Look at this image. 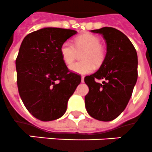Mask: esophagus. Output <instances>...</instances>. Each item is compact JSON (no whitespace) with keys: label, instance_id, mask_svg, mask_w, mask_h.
I'll return each instance as SVG.
<instances>
[{"label":"esophagus","instance_id":"34e87169","mask_svg":"<svg viewBox=\"0 0 152 152\" xmlns=\"http://www.w3.org/2000/svg\"><path fill=\"white\" fill-rule=\"evenodd\" d=\"M81 82H84V76H81Z\"/></svg>","mask_w":152,"mask_h":152}]
</instances>
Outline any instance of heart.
<instances>
[{"mask_svg": "<svg viewBox=\"0 0 152 152\" xmlns=\"http://www.w3.org/2000/svg\"><path fill=\"white\" fill-rule=\"evenodd\" d=\"M83 52V61H77L69 66V69L79 74L90 73L94 69L95 65L98 66L103 62L105 57L104 48L101 46V40L93 34H83L75 40V46L69 41L61 44L60 53L65 64L70 65L76 58L77 51Z\"/></svg>", "mask_w": 152, "mask_h": 152, "instance_id": "heart-1", "label": "heart"}]
</instances>
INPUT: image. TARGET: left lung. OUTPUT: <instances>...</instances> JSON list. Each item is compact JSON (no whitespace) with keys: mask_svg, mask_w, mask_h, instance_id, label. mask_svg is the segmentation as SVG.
<instances>
[{"mask_svg":"<svg viewBox=\"0 0 152 152\" xmlns=\"http://www.w3.org/2000/svg\"><path fill=\"white\" fill-rule=\"evenodd\" d=\"M103 36L107 52L97 72L86 76L89 87L85 106L91 117L108 122L124 111L137 80V54L129 38L118 29L103 27L91 30ZM97 79H103L102 84Z\"/></svg>","mask_w":152,"mask_h":152,"instance_id":"obj_1","label":"left lung"}]
</instances>
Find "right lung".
I'll list each match as a JSON object with an SVG mask.
<instances>
[{"instance_id":"obj_1","label":"right lung","mask_w":152,"mask_h":152,"mask_svg":"<svg viewBox=\"0 0 152 152\" xmlns=\"http://www.w3.org/2000/svg\"><path fill=\"white\" fill-rule=\"evenodd\" d=\"M76 30L46 27L23 39L15 61L18 93L27 110L41 121L59 119L81 82L61 58L60 48Z\"/></svg>"}]
</instances>
